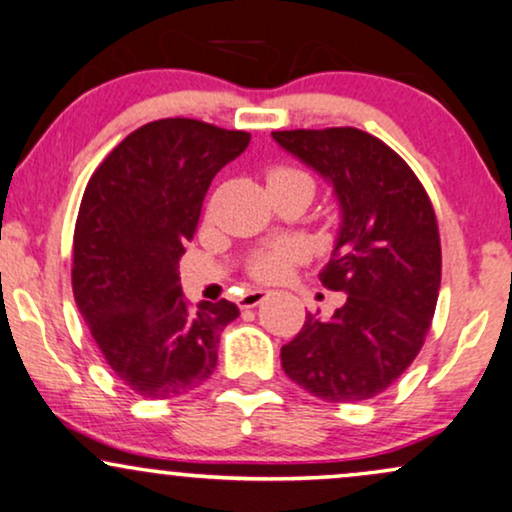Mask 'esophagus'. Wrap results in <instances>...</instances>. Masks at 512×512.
I'll use <instances>...</instances> for the list:
<instances>
[{
	"mask_svg": "<svg viewBox=\"0 0 512 512\" xmlns=\"http://www.w3.org/2000/svg\"><path fill=\"white\" fill-rule=\"evenodd\" d=\"M267 297H269L267 290H248V293L241 295L238 304H241V309H252V307H257V304H262Z\"/></svg>",
	"mask_w": 512,
	"mask_h": 512,
	"instance_id": "1",
	"label": "esophagus"
}]
</instances>
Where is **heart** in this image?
<instances>
[{
    "mask_svg": "<svg viewBox=\"0 0 512 512\" xmlns=\"http://www.w3.org/2000/svg\"><path fill=\"white\" fill-rule=\"evenodd\" d=\"M269 186L271 184H281V181H307L312 184V177L307 172L295 170V167H274L269 170ZM314 186V184H312ZM295 260V250L290 245H276L262 255H257L250 264V271L262 281H274V278L286 274V269L290 267V262Z\"/></svg>",
    "mask_w": 512,
    "mask_h": 512,
    "instance_id": "heart-1",
    "label": "heart"
}]
</instances>
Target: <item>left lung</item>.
I'll list each match as a JSON object with an SVG mask.
<instances>
[{
    "label": "left lung",
    "instance_id": "obj_1",
    "mask_svg": "<svg viewBox=\"0 0 512 512\" xmlns=\"http://www.w3.org/2000/svg\"><path fill=\"white\" fill-rule=\"evenodd\" d=\"M319 172L340 203V231L321 269L345 293L331 319L307 314L281 366L314 397L347 404L385 392L423 347L442 281L437 217L416 174L357 127L271 132Z\"/></svg>",
    "mask_w": 512,
    "mask_h": 512
}]
</instances>
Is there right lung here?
<instances>
[{
	"mask_svg": "<svg viewBox=\"0 0 512 512\" xmlns=\"http://www.w3.org/2000/svg\"><path fill=\"white\" fill-rule=\"evenodd\" d=\"M248 132L191 118L134 129L96 167L73 236V295L106 364L144 399L196 390L217 366L229 300L191 309L179 260L215 174Z\"/></svg>",
	"mask_w": 512,
	"mask_h": 512,
	"instance_id": "right-lung-1",
	"label": "right lung"
}]
</instances>
